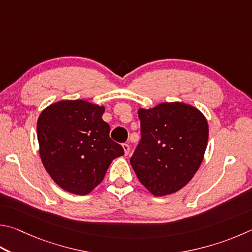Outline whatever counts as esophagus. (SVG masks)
Instances as JSON below:
<instances>
[{
	"instance_id": "1",
	"label": "esophagus",
	"mask_w": 252,
	"mask_h": 252,
	"mask_svg": "<svg viewBox=\"0 0 252 252\" xmlns=\"http://www.w3.org/2000/svg\"><path fill=\"white\" fill-rule=\"evenodd\" d=\"M122 148H123V150H125V155H127V154L130 153V146H129V145H127V144H123Z\"/></svg>"
}]
</instances>
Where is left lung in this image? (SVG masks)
Masks as SVG:
<instances>
[{
  "label": "left lung",
  "mask_w": 252,
  "mask_h": 252,
  "mask_svg": "<svg viewBox=\"0 0 252 252\" xmlns=\"http://www.w3.org/2000/svg\"><path fill=\"white\" fill-rule=\"evenodd\" d=\"M141 142L130 158L139 181L151 194L176 193L194 177L208 142L203 112L183 102L139 108Z\"/></svg>",
  "instance_id": "8db88e82"
}]
</instances>
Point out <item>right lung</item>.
Instances as JSON below:
<instances>
[{"label": "right lung", "instance_id": "1", "mask_svg": "<svg viewBox=\"0 0 252 252\" xmlns=\"http://www.w3.org/2000/svg\"><path fill=\"white\" fill-rule=\"evenodd\" d=\"M104 106L86 100L49 104L37 120L39 155L49 176L68 193L87 195L102 182L122 146L109 138Z\"/></svg>", "mask_w": 252, "mask_h": 252}]
</instances>
